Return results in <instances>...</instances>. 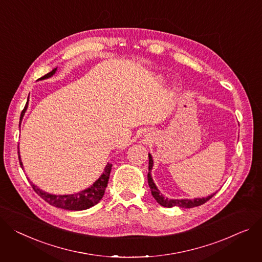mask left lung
Segmentation results:
<instances>
[{"label":"left lung","mask_w":262,"mask_h":262,"mask_svg":"<svg viewBox=\"0 0 262 262\" xmlns=\"http://www.w3.org/2000/svg\"><path fill=\"white\" fill-rule=\"evenodd\" d=\"M148 173H147V181H148V185L150 187L151 190V195L152 197L156 199V201L158 202L160 205L164 206V207H172V206H179L182 208H190V207H195V206H199L202 205L203 203H205L206 201L210 200L215 194L207 196L205 198H195V199H168L163 197V195L160 193L158 187L156 186V184L154 183V180L151 178L150 171L154 165V161H152V157L150 154H148Z\"/></svg>","instance_id":"obj_1"}]
</instances>
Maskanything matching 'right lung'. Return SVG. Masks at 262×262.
<instances>
[{
    "mask_svg": "<svg viewBox=\"0 0 262 262\" xmlns=\"http://www.w3.org/2000/svg\"><path fill=\"white\" fill-rule=\"evenodd\" d=\"M56 72H57V68L52 69L50 73L46 74L45 76H43L39 80L48 79L51 76H54L56 74ZM27 106H28V100H27V103H26L24 110L21 113V118H20L21 121H22V119L25 115ZM21 121H20V124H21ZM17 154H19L20 165L23 168V163L21 161L20 151H17ZM112 166H113V164L107 163L105 168H104V171L101 175V177L91 187L83 189L77 194L51 195V194H48V193H46V191H43L42 189H40L37 185L32 184V182H30V183H31V186H32L33 190L36 191V193L42 199H44L46 202H48L50 205H54V206L60 207V208H64V210H67V211H83V210H87V208H90V207L96 205L102 199L104 193H105V188L107 186V183H108Z\"/></svg>",
    "mask_w": 262,
    "mask_h": 262,
    "instance_id": "obj_1",
    "label": "right lung"
}]
</instances>
